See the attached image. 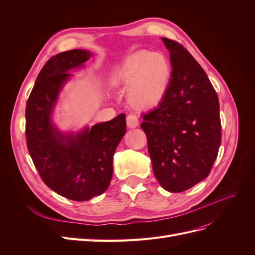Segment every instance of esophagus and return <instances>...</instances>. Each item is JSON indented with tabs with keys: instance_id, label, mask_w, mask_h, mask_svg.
Instances as JSON below:
<instances>
[{
	"instance_id": "obj_1",
	"label": "esophagus",
	"mask_w": 255,
	"mask_h": 255,
	"mask_svg": "<svg viewBox=\"0 0 255 255\" xmlns=\"http://www.w3.org/2000/svg\"><path fill=\"white\" fill-rule=\"evenodd\" d=\"M127 125H128V128H136L138 125H139V119H138V117L136 115H133V114H129L128 117H127Z\"/></svg>"
}]
</instances>
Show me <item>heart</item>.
Listing matches in <instances>:
<instances>
[{"mask_svg": "<svg viewBox=\"0 0 255 255\" xmlns=\"http://www.w3.org/2000/svg\"><path fill=\"white\" fill-rule=\"evenodd\" d=\"M171 76V66L159 53L138 52L114 71V87H128V101L136 109H152L164 99Z\"/></svg>", "mask_w": 255, "mask_h": 255, "instance_id": "obj_1", "label": "heart"}]
</instances>
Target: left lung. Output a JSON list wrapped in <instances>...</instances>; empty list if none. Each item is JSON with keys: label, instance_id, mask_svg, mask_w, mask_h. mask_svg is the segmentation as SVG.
<instances>
[{"label": "left lung", "instance_id": "left-lung-1", "mask_svg": "<svg viewBox=\"0 0 255 255\" xmlns=\"http://www.w3.org/2000/svg\"><path fill=\"white\" fill-rule=\"evenodd\" d=\"M171 80L156 109L142 115L153 172L164 189L181 192L210 174L221 143L217 92L182 44L161 38Z\"/></svg>", "mask_w": 255, "mask_h": 255}]
</instances>
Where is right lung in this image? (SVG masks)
I'll list each match as a JSON object with an SVG mask.
<instances>
[{
	"label": "right lung",
	"instance_id": "obj_1",
	"mask_svg": "<svg viewBox=\"0 0 255 255\" xmlns=\"http://www.w3.org/2000/svg\"><path fill=\"white\" fill-rule=\"evenodd\" d=\"M92 54L71 50L52 56L38 74L25 109L29 155L41 180L56 194L87 201L103 194L113 176V156L127 130L126 114L76 134H64L52 125L51 114L60 89Z\"/></svg>",
	"mask_w": 255,
	"mask_h": 255
}]
</instances>
